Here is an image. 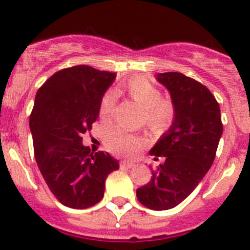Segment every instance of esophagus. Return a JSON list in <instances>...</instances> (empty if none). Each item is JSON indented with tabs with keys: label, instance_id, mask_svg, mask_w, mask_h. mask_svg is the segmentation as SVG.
<instances>
[{
	"label": "esophagus",
	"instance_id": "esophagus-1",
	"mask_svg": "<svg viewBox=\"0 0 250 250\" xmlns=\"http://www.w3.org/2000/svg\"><path fill=\"white\" fill-rule=\"evenodd\" d=\"M120 166H121V168H133V167H135V163L134 162H132V161H122V162L120 163Z\"/></svg>",
	"mask_w": 250,
	"mask_h": 250
}]
</instances>
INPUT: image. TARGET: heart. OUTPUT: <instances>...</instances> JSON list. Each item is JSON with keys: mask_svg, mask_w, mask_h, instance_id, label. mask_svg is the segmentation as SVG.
Masks as SVG:
<instances>
[{"mask_svg": "<svg viewBox=\"0 0 250 250\" xmlns=\"http://www.w3.org/2000/svg\"><path fill=\"white\" fill-rule=\"evenodd\" d=\"M125 90L134 102L146 110L148 125L155 127H166L173 120L174 110L168 102L162 100V93L156 88L147 78L133 77L125 83ZM117 95L113 90L104 94L100 102L99 113L103 120H109L115 110ZM107 148L117 155H134L140 150L143 140L137 135L125 132L122 129H113L105 138Z\"/></svg>", "mask_w": 250, "mask_h": 250, "instance_id": "1", "label": "heart"}]
</instances>
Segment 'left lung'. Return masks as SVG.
Returning a JSON list of instances; mask_svg holds the SVG:
<instances>
[{
	"instance_id": "8db88e82",
	"label": "left lung",
	"mask_w": 250,
	"mask_h": 250,
	"mask_svg": "<svg viewBox=\"0 0 250 250\" xmlns=\"http://www.w3.org/2000/svg\"><path fill=\"white\" fill-rule=\"evenodd\" d=\"M170 94L174 110L169 129L150 150L165 162L152 170L148 184L137 190L141 204L167 210L183 202L202 181L215 158L223 135L220 107L210 90L180 72L157 74Z\"/></svg>"
}]
</instances>
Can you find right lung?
Returning a JSON list of instances; mask_svg holds the SVG:
<instances>
[{
  "instance_id": "add662e5",
  "label": "right lung",
  "mask_w": 250,
  "mask_h": 250,
  "mask_svg": "<svg viewBox=\"0 0 250 250\" xmlns=\"http://www.w3.org/2000/svg\"><path fill=\"white\" fill-rule=\"evenodd\" d=\"M115 78L116 74L78 65L55 72L37 90L30 116L35 158L49 190L69 208L97 204L104 197L107 175L120 168L110 153H93L82 144Z\"/></svg>"
}]
</instances>
